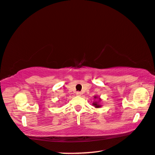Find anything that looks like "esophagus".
<instances>
[{
  "label": "esophagus",
  "instance_id": "esophagus-1",
  "mask_svg": "<svg viewBox=\"0 0 155 155\" xmlns=\"http://www.w3.org/2000/svg\"><path fill=\"white\" fill-rule=\"evenodd\" d=\"M76 94H77V96H81L82 94V93L81 92H77V93H76Z\"/></svg>",
  "mask_w": 155,
  "mask_h": 155
}]
</instances>
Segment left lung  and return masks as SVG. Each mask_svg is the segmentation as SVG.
<instances>
[{
    "instance_id": "8db88e82",
    "label": "left lung",
    "mask_w": 155,
    "mask_h": 155,
    "mask_svg": "<svg viewBox=\"0 0 155 155\" xmlns=\"http://www.w3.org/2000/svg\"><path fill=\"white\" fill-rule=\"evenodd\" d=\"M94 101L92 103V105H94V107L96 108H100L101 107V105L100 104V102L101 101V99L99 97V96L94 95Z\"/></svg>"
}]
</instances>
